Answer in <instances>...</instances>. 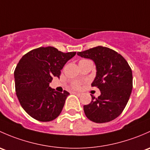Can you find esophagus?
<instances>
[{"label":"esophagus","mask_w":150,"mask_h":150,"mask_svg":"<svg viewBox=\"0 0 150 150\" xmlns=\"http://www.w3.org/2000/svg\"><path fill=\"white\" fill-rule=\"evenodd\" d=\"M73 94H74V95H78V96H81V93H80V92H72Z\"/></svg>","instance_id":"34e87169"}]
</instances>
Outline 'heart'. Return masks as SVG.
Returning a JSON list of instances; mask_svg holds the SVG:
<instances>
[{
  "mask_svg": "<svg viewBox=\"0 0 150 150\" xmlns=\"http://www.w3.org/2000/svg\"><path fill=\"white\" fill-rule=\"evenodd\" d=\"M85 61V60H81L80 61ZM80 86H81V82H80V81H74L71 83V87L73 88V89H79Z\"/></svg>",
  "mask_w": 150,
  "mask_h": 150,
  "instance_id": "b5f03b06",
  "label": "heart"
}]
</instances>
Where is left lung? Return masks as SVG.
<instances>
[{
	"instance_id": "8db88e82",
	"label": "left lung",
	"mask_w": 150,
	"mask_h": 150,
	"mask_svg": "<svg viewBox=\"0 0 150 150\" xmlns=\"http://www.w3.org/2000/svg\"><path fill=\"white\" fill-rule=\"evenodd\" d=\"M77 55L95 62L97 74L92 86L101 92L98 98L91 95V103L84 105L86 116L98 123L112 121L121 115L130 98L132 69L121 54L108 47L98 46Z\"/></svg>"
}]
</instances>
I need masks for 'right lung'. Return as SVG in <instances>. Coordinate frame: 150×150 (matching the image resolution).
Instances as JSON below:
<instances>
[{"instance_id":"right-lung-1","label":"right lung","mask_w":150,"mask_h":150,"mask_svg":"<svg viewBox=\"0 0 150 150\" xmlns=\"http://www.w3.org/2000/svg\"><path fill=\"white\" fill-rule=\"evenodd\" d=\"M76 52H63L53 47H40L23 55L14 71L15 88L23 109L35 119L47 122L61 114L67 91L59 92L49 86L52 77L59 78L61 70Z\"/></svg>"}]
</instances>
